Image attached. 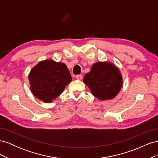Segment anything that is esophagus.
Segmentation results:
<instances>
[{
  "label": "esophagus",
  "instance_id": "esophagus-1",
  "mask_svg": "<svg viewBox=\"0 0 158 158\" xmlns=\"http://www.w3.org/2000/svg\"><path fill=\"white\" fill-rule=\"evenodd\" d=\"M76 78L77 80H82V74H78V75H76Z\"/></svg>",
  "mask_w": 158,
  "mask_h": 158
}]
</instances>
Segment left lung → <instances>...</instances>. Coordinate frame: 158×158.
Instances as JSON below:
<instances>
[{
  "label": "left lung",
  "instance_id": "8db88e82",
  "mask_svg": "<svg viewBox=\"0 0 158 158\" xmlns=\"http://www.w3.org/2000/svg\"><path fill=\"white\" fill-rule=\"evenodd\" d=\"M83 81L94 96L99 100L113 99L123 84L120 70L107 61L94 63L89 73L85 74Z\"/></svg>",
  "mask_w": 158,
  "mask_h": 158
}]
</instances>
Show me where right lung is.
I'll use <instances>...</instances> for the list:
<instances>
[{"label":"right lung","mask_w":158,"mask_h":158,"mask_svg":"<svg viewBox=\"0 0 158 158\" xmlns=\"http://www.w3.org/2000/svg\"><path fill=\"white\" fill-rule=\"evenodd\" d=\"M28 79L33 95L45 103H51L63 92L71 82L72 76L64 63L47 59L32 68Z\"/></svg>","instance_id":"right-lung-1"}]
</instances>
